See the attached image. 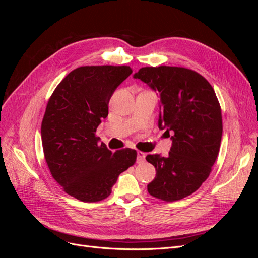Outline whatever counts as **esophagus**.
Returning a JSON list of instances; mask_svg holds the SVG:
<instances>
[{
    "mask_svg": "<svg viewBox=\"0 0 258 258\" xmlns=\"http://www.w3.org/2000/svg\"><path fill=\"white\" fill-rule=\"evenodd\" d=\"M145 160V153L141 152V151H138V156H137V162L138 163H141Z\"/></svg>",
    "mask_w": 258,
    "mask_h": 258,
    "instance_id": "34e87169",
    "label": "esophagus"
}]
</instances>
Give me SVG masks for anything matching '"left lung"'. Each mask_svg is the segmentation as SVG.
Returning a JSON list of instances; mask_svg holds the SVG:
<instances>
[{
	"instance_id": "1",
	"label": "left lung",
	"mask_w": 258,
	"mask_h": 258,
	"mask_svg": "<svg viewBox=\"0 0 258 258\" xmlns=\"http://www.w3.org/2000/svg\"><path fill=\"white\" fill-rule=\"evenodd\" d=\"M158 91V127L172 131L168 157L147 155L156 176L147 185L153 197L176 201L196 191L209 177L220 152L221 105L214 89L199 73L181 67H145L134 75Z\"/></svg>"
}]
</instances>
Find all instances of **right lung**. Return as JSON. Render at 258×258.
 <instances>
[{
	"label": "right lung",
	"mask_w": 258,
	"mask_h": 258,
	"mask_svg": "<svg viewBox=\"0 0 258 258\" xmlns=\"http://www.w3.org/2000/svg\"><path fill=\"white\" fill-rule=\"evenodd\" d=\"M131 73L128 66L77 68L48 100L41 128L45 160L56 182L81 201L107 198L118 175L137 160L136 150L112 153L96 137L113 92Z\"/></svg>",
	"instance_id": "right-lung-1"
}]
</instances>
